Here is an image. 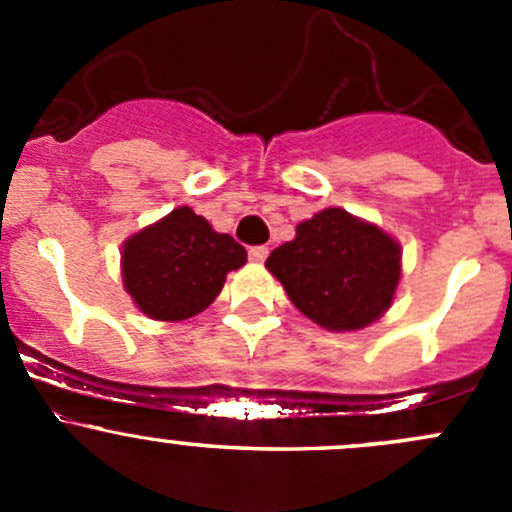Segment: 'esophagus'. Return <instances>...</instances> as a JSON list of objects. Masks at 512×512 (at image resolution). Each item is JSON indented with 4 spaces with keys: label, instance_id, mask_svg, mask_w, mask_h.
<instances>
[{
    "label": "esophagus",
    "instance_id": "34e87169",
    "mask_svg": "<svg viewBox=\"0 0 512 512\" xmlns=\"http://www.w3.org/2000/svg\"><path fill=\"white\" fill-rule=\"evenodd\" d=\"M267 255H270V250H267L265 245L250 247V260H252V262H265Z\"/></svg>",
    "mask_w": 512,
    "mask_h": 512
}]
</instances>
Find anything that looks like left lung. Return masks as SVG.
Returning a JSON list of instances; mask_svg holds the SVG:
<instances>
[{"label": "left lung", "mask_w": 512, "mask_h": 512, "mask_svg": "<svg viewBox=\"0 0 512 512\" xmlns=\"http://www.w3.org/2000/svg\"><path fill=\"white\" fill-rule=\"evenodd\" d=\"M294 307L329 332L376 322L394 302L401 245L381 227L342 208H327L297 225V235L267 257Z\"/></svg>", "instance_id": "1"}]
</instances>
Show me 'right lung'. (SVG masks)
<instances>
[{
    "mask_svg": "<svg viewBox=\"0 0 512 512\" xmlns=\"http://www.w3.org/2000/svg\"><path fill=\"white\" fill-rule=\"evenodd\" d=\"M245 262L240 242L183 205L123 242V287L146 317L180 322L210 307Z\"/></svg>",
    "mask_w": 512,
    "mask_h": 512,
    "instance_id": "obj_1",
    "label": "right lung"
}]
</instances>
